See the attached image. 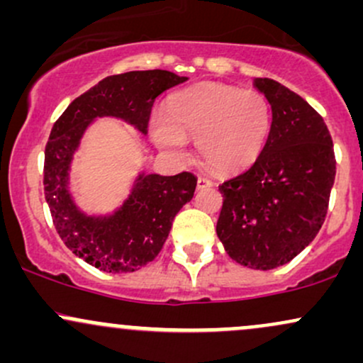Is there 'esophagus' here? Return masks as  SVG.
<instances>
[{"label": "esophagus", "instance_id": "esophagus-1", "mask_svg": "<svg viewBox=\"0 0 363 363\" xmlns=\"http://www.w3.org/2000/svg\"><path fill=\"white\" fill-rule=\"evenodd\" d=\"M213 182L210 181L208 177H198V189H205V187H211Z\"/></svg>", "mask_w": 363, "mask_h": 363}]
</instances>
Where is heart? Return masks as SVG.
Segmentation results:
<instances>
[{
	"label": "heart",
	"instance_id": "1",
	"mask_svg": "<svg viewBox=\"0 0 363 363\" xmlns=\"http://www.w3.org/2000/svg\"><path fill=\"white\" fill-rule=\"evenodd\" d=\"M272 131V106L257 90L205 82L177 91L167 112L150 123L155 145L170 157L187 155V138L211 170L234 174L251 167Z\"/></svg>",
	"mask_w": 363,
	"mask_h": 363
}]
</instances>
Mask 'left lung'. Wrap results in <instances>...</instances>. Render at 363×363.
Instances as JSON below:
<instances>
[{
	"label": "left lung",
	"instance_id": "1",
	"mask_svg": "<svg viewBox=\"0 0 363 363\" xmlns=\"http://www.w3.org/2000/svg\"><path fill=\"white\" fill-rule=\"evenodd\" d=\"M254 86L272 106V131L257 160L218 186L216 235L239 264L278 268L318 235L328 213L336 160L324 119L301 95L272 78Z\"/></svg>",
	"mask_w": 363,
	"mask_h": 363
}]
</instances>
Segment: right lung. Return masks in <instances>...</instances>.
<instances>
[{
  "label": "right lung",
  "instance_id": "right-lung-1",
  "mask_svg": "<svg viewBox=\"0 0 363 363\" xmlns=\"http://www.w3.org/2000/svg\"><path fill=\"white\" fill-rule=\"evenodd\" d=\"M187 80L165 69L129 72L104 78L69 104L54 123L45 145L44 194L54 227L74 256L107 273H133L157 257L174 216L196 189L191 172L140 174L123 206L90 216L69 194V167L83 133L97 118H118L147 135L150 112L160 94Z\"/></svg>",
  "mask_w": 363,
  "mask_h": 363
}]
</instances>
